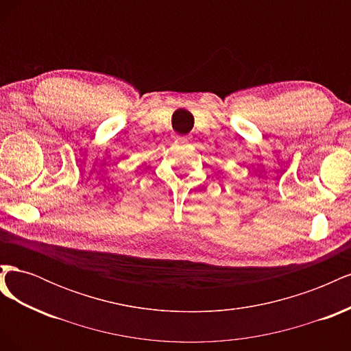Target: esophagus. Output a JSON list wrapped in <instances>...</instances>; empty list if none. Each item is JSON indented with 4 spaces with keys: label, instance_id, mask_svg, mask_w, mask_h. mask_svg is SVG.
Here are the masks:
<instances>
[{
    "label": "esophagus",
    "instance_id": "esophagus-1",
    "mask_svg": "<svg viewBox=\"0 0 351 351\" xmlns=\"http://www.w3.org/2000/svg\"><path fill=\"white\" fill-rule=\"evenodd\" d=\"M176 139L180 142H184V141H187V136H176Z\"/></svg>",
    "mask_w": 351,
    "mask_h": 351
}]
</instances>
